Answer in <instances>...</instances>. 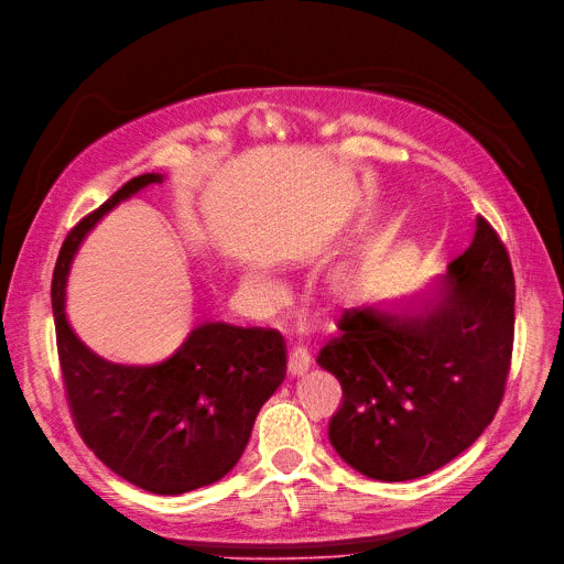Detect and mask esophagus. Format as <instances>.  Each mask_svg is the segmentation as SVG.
<instances>
[{
    "mask_svg": "<svg viewBox=\"0 0 564 564\" xmlns=\"http://www.w3.org/2000/svg\"><path fill=\"white\" fill-rule=\"evenodd\" d=\"M311 367V356L306 352V348L295 346L290 350V358H288V373L290 377H302Z\"/></svg>",
    "mask_w": 564,
    "mask_h": 564,
    "instance_id": "esophagus-1",
    "label": "esophagus"
}]
</instances>
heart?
I'll list each match as a JSON object with an SVG mask.
<instances>
[{"label":"heart","mask_w":564,"mask_h":564,"mask_svg":"<svg viewBox=\"0 0 564 564\" xmlns=\"http://www.w3.org/2000/svg\"><path fill=\"white\" fill-rule=\"evenodd\" d=\"M246 283L253 288L256 293L260 297H264V300L274 297V293L279 290V285L271 281L269 276H264V274H248ZM356 290H358V276L352 274L350 269H341V271H337L335 276L329 279V293L335 295V297H350L352 293H356Z\"/></svg>","instance_id":"b5f03b06"}]
</instances>
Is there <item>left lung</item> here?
<instances>
[{"mask_svg": "<svg viewBox=\"0 0 564 564\" xmlns=\"http://www.w3.org/2000/svg\"><path fill=\"white\" fill-rule=\"evenodd\" d=\"M513 269L486 218L421 306L348 308L318 365L344 402L329 442L360 474L411 481L467 451L505 398L513 348Z\"/></svg>", "mask_w": 564, "mask_h": 564, "instance_id": "1", "label": "left lung"}]
</instances>
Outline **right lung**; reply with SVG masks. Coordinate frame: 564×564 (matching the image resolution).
<instances>
[{"instance_id":"1","label":"right lung","mask_w":564,"mask_h":564,"mask_svg":"<svg viewBox=\"0 0 564 564\" xmlns=\"http://www.w3.org/2000/svg\"><path fill=\"white\" fill-rule=\"evenodd\" d=\"M162 174L124 183L62 243L51 300L67 402L83 442L107 465L155 495L212 486L232 469L262 404L285 379L281 332L202 323L158 365H118L83 344L67 321V276L80 241L113 206Z\"/></svg>"}]
</instances>
